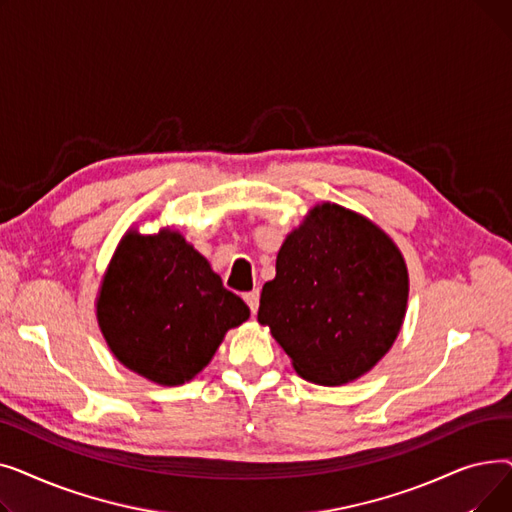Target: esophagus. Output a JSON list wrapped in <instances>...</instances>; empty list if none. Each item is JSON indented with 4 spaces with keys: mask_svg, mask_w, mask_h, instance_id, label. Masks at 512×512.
I'll return each instance as SVG.
<instances>
[{
    "mask_svg": "<svg viewBox=\"0 0 512 512\" xmlns=\"http://www.w3.org/2000/svg\"><path fill=\"white\" fill-rule=\"evenodd\" d=\"M247 301V305H249V309H251V313L255 315L257 313V309H259V290H251V292H245V297H242Z\"/></svg>",
    "mask_w": 512,
    "mask_h": 512,
    "instance_id": "1",
    "label": "esophagus"
}]
</instances>
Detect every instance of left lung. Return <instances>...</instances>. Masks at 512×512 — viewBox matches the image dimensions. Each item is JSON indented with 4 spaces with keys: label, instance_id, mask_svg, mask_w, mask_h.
Instances as JSON below:
<instances>
[{
    "label": "left lung",
    "instance_id": "left-lung-1",
    "mask_svg": "<svg viewBox=\"0 0 512 512\" xmlns=\"http://www.w3.org/2000/svg\"><path fill=\"white\" fill-rule=\"evenodd\" d=\"M407 301L409 272L396 242L365 215L324 201L282 242L257 319L303 380L342 386L390 351Z\"/></svg>",
    "mask_w": 512,
    "mask_h": 512
}]
</instances>
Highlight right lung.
<instances>
[{"instance_id":"obj_1","label":"right lung","mask_w":512,"mask_h":512,"mask_svg":"<svg viewBox=\"0 0 512 512\" xmlns=\"http://www.w3.org/2000/svg\"><path fill=\"white\" fill-rule=\"evenodd\" d=\"M95 313L112 355L159 386L191 382L226 332L251 315L174 228L122 236L101 278Z\"/></svg>"}]
</instances>
